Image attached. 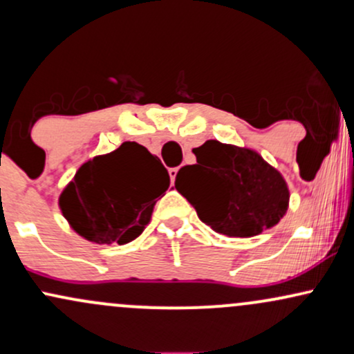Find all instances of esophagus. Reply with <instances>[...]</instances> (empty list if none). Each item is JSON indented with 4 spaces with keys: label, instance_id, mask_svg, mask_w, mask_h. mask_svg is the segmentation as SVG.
<instances>
[{
    "label": "esophagus",
    "instance_id": "1",
    "mask_svg": "<svg viewBox=\"0 0 354 354\" xmlns=\"http://www.w3.org/2000/svg\"><path fill=\"white\" fill-rule=\"evenodd\" d=\"M176 174H178V168L169 169V178H171V183H174V180H176Z\"/></svg>",
    "mask_w": 354,
    "mask_h": 354
}]
</instances>
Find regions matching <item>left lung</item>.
<instances>
[{
  "label": "left lung",
  "instance_id": "1",
  "mask_svg": "<svg viewBox=\"0 0 354 354\" xmlns=\"http://www.w3.org/2000/svg\"><path fill=\"white\" fill-rule=\"evenodd\" d=\"M196 165L183 166L174 186L216 233L251 238L284 216L290 189L278 169L254 149L206 141L193 149Z\"/></svg>",
  "mask_w": 354,
  "mask_h": 354
}]
</instances>
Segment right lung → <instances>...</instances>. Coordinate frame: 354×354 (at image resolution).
<instances>
[{
  "label": "right lung",
  "mask_w": 354,
  "mask_h": 354,
  "mask_svg": "<svg viewBox=\"0 0 354 354\" xmlns=\"http://www.w3.org/2000/svg\"><path fill=\"white\" fill-rule=\"evenodd\" d=\"M169 174L145 146L126 141L81 165L59 196L63 216L80 236L126 245L143 233Z\"/></svg>",
  "instance_id": "right-lung-1"
}]
</instances>
